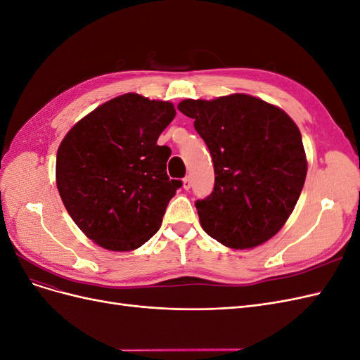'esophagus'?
<instances>
[{
  "label": "esophagus",
  "mask_w": 360,
  "mask_h": 360,
  "mask_svg": "<svg viewBox=\"0 0 360 360\" xmlns=\"http://www.w3.org/2000/svg\"><path fill=\"white\" fill-rule=\"evenodd\" d=\"M192 188V179L188 176V177H184L183 179V189L184 191H189Z\"/></svg>",
  "instance_id": "esophagus-1"
}]
</instances>
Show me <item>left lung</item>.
<instances>
[{
    "label": "left lung",
    "mask_w": 360,
    "mask_h": 360,
    "mask_svg": "<svg viewBox=\"0 0 360 360\" xmlns=\"http://www.w3.org/2000/svg\"><path fill=\"white\" fill-rule=\"evenodd\" d=\"M179 110L193 118L213 159V192L195 202L204 231L231 249L267 242L287 222L307 179L296 123L281 108L245 93L186 99Z\"/></svg>",
    "instance_id": "1"
}]
</instances>
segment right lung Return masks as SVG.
I'll return each mask as SVG.
<instances>
[{"instance_id":"1","label":"right lung","mask_w":360,"mask_h":360,"mask_svg":"<svg viewBox=\"0 0 360 360\" xmlns=\"http://www.w3.org/2000/svg\"><path fill=\"white\" fill-rule=\"evenodd\" d=\"M174 117L171 102L126 93L97 106L63 138L57 188L75 224L94 243L124 252L158 233L181 186L167 174L169 147L158 146Z\"/></svg>"}]
</instances>
